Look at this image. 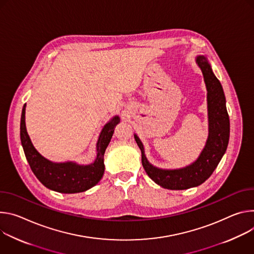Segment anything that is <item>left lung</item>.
Returning <instances> with one entry per match:
<instances>
[{
	"label": "left lung",
	"mask_w": 254,
	"mask_h": 254,
	"mask_svg": "<svg viewBox=\"0 0 254 254\" xmlns=\"http://www.w3.org/2000/svg\"><path fill=\"white\" fill-rule=\"evenodd\" d=\"M195 63L201 68L206 83L209 120L207 142L196 160L178 170L155 167L147 160L142 142L134 134L135 141L141 150L142 165L146 174L154 183L167 190H187L202 185L211 177L228 146L230 122L221 82L214 74L206 56L198 55Z\"/></svg>",
	"instance_id": "left-lung-1"
}]
</instances>
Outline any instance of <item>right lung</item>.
<instances>
[{
  "label": "right lung",
  "instance_id": "1",
  "mask_svg": "<svg viewBox=\"0 0 254 254\" xmlns=\"http://www.w3.org/2000/svg\"><path fill=\"white\" fill-rule=\"evenodd\" d=\"M25 109L26 104L21 115V143L26 159L39 182L47 189L63 193L81 192L96 186L103 178L105 171L104 154L116 125L120 122L119 116L112 118L101 131L97 142V157L95 161L88 165H79L72 161L52 162L35 149L26 130Z\"/></svg>",
  "mask_w": 254,
  "mask_h": 254
}]
</instances>
